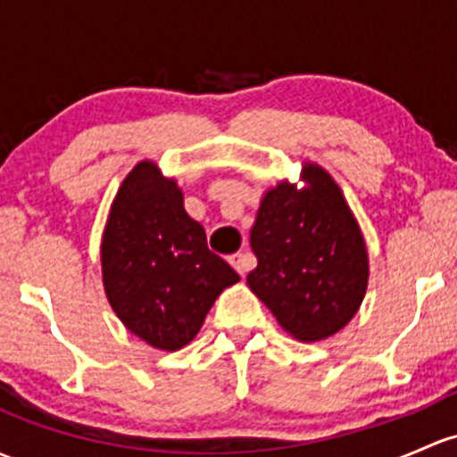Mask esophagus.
Segmentation results:
<instances>
[{"label": "esophagus", "mask_w": 457, "mask_h": 457, "mask_svg": "<svg viewBox=\"0 0 457 457\" xmlns=\"http://www.w3.org/2000/svg\"><path fill=\"white\" fill-rule=\"evenodd\" d=\"M229 262H232V267L245 278L249 269H253V265H256V258H253L252 253L245 252V253H234V256H229Z\"/></svg>", "instance_id": "34e87169"}]
</instances>
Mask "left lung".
I'll list each match as a JSON object with an SVG mask.
<instances>
[{"label": "left lung", "mask_w": 457, "mask_h": 457, "mask_svg": "<svg viewBox=\"0 0 457 457\" xmlns=\"http://www.w3.org/2000/svg\"><path fill=\"white\" fill-rule=\"evenodd\" d=\"M297 188L280 181L267 190L249 243L258 267L247 276L278 324L300 342L342 330L368 289V249L357 219L333 177L302 166Z\"/></svg>", "instance_id": "8db88e82"}]
</instances>
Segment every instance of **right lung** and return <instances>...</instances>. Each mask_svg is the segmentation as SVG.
Here are the masks:
<instances>
[{
  "label": "right lung",
  "mask_w": 457,
  "mask_h": 457,
  "mask_svg": "<svg viewBox=\"0 0 457 457\" xmlns=\"http://www.w3.org/2000/svg\"><path fill=\"white\" fill-rule=\"evenodd\" d=\"M113 313L160 350L195 339L205 315L238 273L208 249L205 229L184 210L175 179L140 162L120 186L100 247Z\"/></svg>",
  "instance_id": "right-lung-1"
}]
</instances>
